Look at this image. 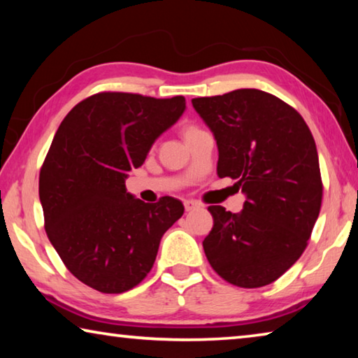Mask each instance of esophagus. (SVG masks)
<instances>
[{"label":"esophagus","mask_w":358,"mask_h":358,"mask_svg":"<svg viewBox=\"0 0 358 358\" xmlns=\"http://www.w3.org/2000/svg\"><path fill=\"white\" fill-rule=\"evenodd\" d=\"M183 203H185V210L186 211H191V210H196V208L201 207V205H199V202L192 201V199H187V201H185Z\"/></svg>","instance_id":"obj_1"}]
</instances>
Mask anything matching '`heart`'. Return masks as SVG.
<instances>
[{"mask_svg":"<svg viewBox=\"0 0 358 358\" xmlns=\"http://www.w3.org/2000/svg\"><path fill=\"white\" fill-rule=\"evenodd\" d=\"M191 129H192V128H191Z\"/></svg>","mask_w":358,"mask_h":358,"instance_id":"obj_1","label":"heart"}]
</instances>
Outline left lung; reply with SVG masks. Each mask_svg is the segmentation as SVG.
<instances>
[{
    "label": "left lung",
    "instance_id": "1",
    "mask_svg": "<svg viewBox=\"0 0 358 358\" xmlns=\"http://www.w3.org/2000/svg\"><path fill=\"white\" fill-rule=\"evenodd\" d=\"M213 132L217 177L238 180L240 213L211 205L203 240L210 265L238 287L276 281L305 251L322 202L319 156L301 115L260 90L192 99Z\"/></svg>",
    "mask_w": 358,
    "mask_h": 358
}]
</instances>
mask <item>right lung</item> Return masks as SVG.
I'll return each mask as SVG.
<instances>
[{
    "label": "right lung",
    "instance_id": "add662e5",
    "mask_svg": "<svg viewBox=\"0 0 358 358\" xmlns=\"http://www.w3.org/2000/svg\"><path fill=\"white\" fill-rule=\"evenodd\" d=\"M185 110L183 96L99 93L62 121L41 169L39 199L47 237L78 281L121 294L148 275L185 207L169 196L145 203L124 181Z\"/></svg>",
    "mask_w": 358,
    "mask_h": 358
}]
</instances>
